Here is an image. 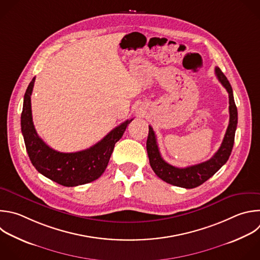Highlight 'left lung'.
Listing matches in <instances>:
<instances>
[{
    "mask_svg": "<svg viewBox=\"0 0 260 260\" xmlns=\"http://www.w3.org/2000/svg\"><path fill=\"white\" fill-rule=\"evenodd\" d=\"M215 74L220 83L224 86V89L229 93L230 121L219 149L209 160L185 168H180L168 164L161 157L155 133L152 126L149 125V134L147 139V153L150 165L156 176L160 178L162 181L166 182L167 184L186 189L196 188L202 185L208 179H210L228 161L231 155L238 123V110L234 100L233 89L228 78L218 67H215Z\"/></svg>",
    "mask_w": 260,
    "mask_h": 260,
    "instance_id": "8db88e82",
    "label": "left lung"
}]
</instances>
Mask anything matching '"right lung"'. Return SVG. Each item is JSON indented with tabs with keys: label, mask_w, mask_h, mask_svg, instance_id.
<instances>
[{
	"label": "right lung",
	"mask_w": 260,
	"mask_h": 260,
	"mask_svg": "<svg viewBox=\"0 0 260 260\" xmlns=\"http://www.w3.org/2000/svg\"><path fill=\"white\" fill-rule=\"evenodd\" d=\"M35 80L36 77L27 86L21 113V132L32 165L40 174L64 187H76L99 179L108 165L115 143L121 139L133 119L113 128L89 149L74 153L58 152L39 137L32 122L30 96Z\"/></svg>",
	"instance_id": "1"
}]
</instances>
